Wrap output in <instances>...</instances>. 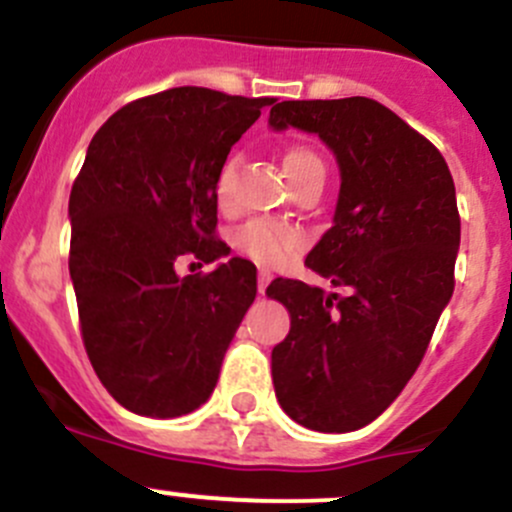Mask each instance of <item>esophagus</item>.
I'll return each mask as SVG.
<instances>
[{
	"label": "esophagus",
	"instance_id": "esophagus-1",
	"mask_svg": "<svg viewBox=\"0 0 512 512\" xmlns=\"http://www.w3.org/2000/svg\"><path fill=\"white\" fill-rule=\"evenodd\" d=\"M272 280V272L270 270H260V275H257V289H260V294H265L267 285H270Z\"/></svg>",
	"mask_w": 512,
	"mask_h": 512
}]
</instances>
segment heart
Instances as JSON below:
<instances>
[{
	"mask_svg": "<svg viewBox=\"0 0 512 512\" xmlns=\"http://www.w3.org/2000/svg\"><path fill=\"white\" fill-rule=\"evenodd\" d=\"M237 165H240V156L232 153L220 163L218 173H215V200H218L220 208L232 205ZM285 170L289 180L297 185L312 173H324V163L317 156V151H312L304 143H292L285 151ZM232 245L260 265L275 267L282 265L292 252L302 247V235L294 227L275 223V220H250V223L237 227L235 235H232Z\"/></svg>",
	"mask_w": 512,
	"mask_h": 512,
	"instance_id": "1",
	"label": "heart"
}]
</instances>
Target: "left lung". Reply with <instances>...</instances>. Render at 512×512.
<instances>
[{
  "label": "left lung",
  "mask_w": 512,
  "mask_h": 512,
  "mask_svg": "<svg viewBox=\"0 0 512 512\" xmlns=\"http://www.w3.org/2000/svg\"><path fill=\"white\" fill-rule=\"evenodd\" d=\"M270 126L317 133L342 170L334 225L304 265L349 294L275 280L292 327L272 349L289 418L347 433L389 409L414 376L453 294L456 185L441 151L374 98L282 101Z\"/></svg>",
  "instance_id": "obj_1"
}]
</instances>
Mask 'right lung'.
Listing matches in <instances>:
<instances>
[{
    "label": "right lung",
    "instance_id": "right-lung-1",
    "mask_svg": "<svg viewBox=\"0 0 512 512\" xmlns=\"http://www.w3.org/2000/svg\"><path fill=\"white\" fill-rule=\"evenodd\" d=\"M275 98L180 86L118 108L91 138L69 198V272L81 339L108 394L138 416L175 418L208 401L255 302L257 270L215 262V173Z\"/></svg>",
    "mask_w": 512,
    "mask_h": 512
}]
</instances>
